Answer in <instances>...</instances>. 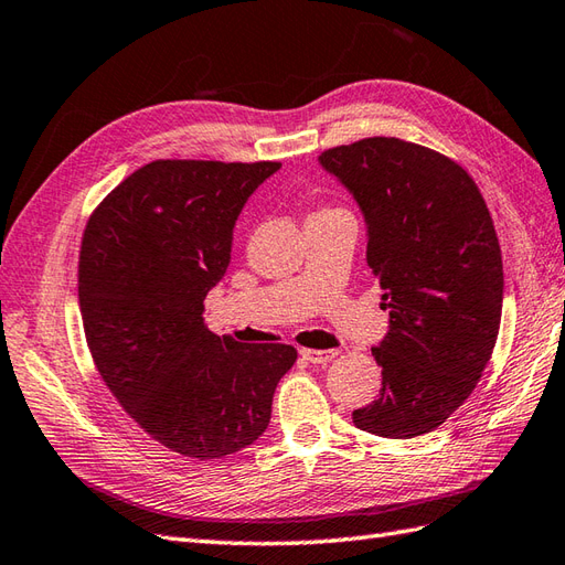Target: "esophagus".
Returning a JSON list of instances; mask_svg holds the SVG:
<instances>
[{
  "label": "esophagus",
  "mask_w": 565,
  "mask_h": 565,
  "mask_svg": "<svg viewBox=\"0 0 565 565\" xmlns=\"http://www.w3.org/2000/svg\"><path fill=\"white\" fill-rule=\"evenodd\" d=\"M301 356H305L309 364H328L335 360L338 350H311L309 348V350H301Z\"/></svg>",
  "instance_id": "obj_1"
}]
</instances>
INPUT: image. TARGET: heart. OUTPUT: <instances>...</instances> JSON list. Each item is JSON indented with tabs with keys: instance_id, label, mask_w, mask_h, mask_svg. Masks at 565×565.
Instances as JSON below:
<instances>
[{
	"instance_id": "heart-1",
	"label": "heart",
	"mask_w": 565,
	"mask_h": 565,
	"mask_svg": "<svg viewBox=\"0 0 565 565\" xmlns=\"http://www.w3.org/2000/svg\"><path fill=\"white\" fill-rule=\"evenodd\" d=\"M326 211H330V209H326ZM319 213H321V211H319Z\"/></svg>"
}]
</instances>
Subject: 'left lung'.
I'll list each match as a JSON object with an SVG mask.
<instances>
[{
  "label": "left lung",
  "instance_id": "obj_1",
  "mask_svg": "<svg viewBox=\"0 0 565 565\" xmlns=\"http://www.w3.org/2000/svg\"><path fill=\"white\" fill-rule=\"evenodd\" d=\"M321 164L366 217V264L391 313L371 348L381 395L354 426L383 438L434 431L475 391L499 338L503 260L475 179L452 158L395 136L328 148Z\"/></svg>",
  "mask_w": 565,
  "mask_h": 565
}]
</instances>
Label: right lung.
<instances>
[{
  "label": "right lung",
  "mask_w": 565,
  "mask_h": 565,
  "mask_svg": "<svg viewBox=\"0 0 565 565\" xmlns=\"http://www.w3.org/2000/svg\"><path fill=\"white\" fill-rule=\"evenodd\" d=\"M275 170V160H153L109 191L81 242L78 305L93 362L124 412L184 458L252 446L297 362L292 345H242L203 323L242 205Z\"/></svg>",
  "instance_id": "obj_1"
}]
</instances>
